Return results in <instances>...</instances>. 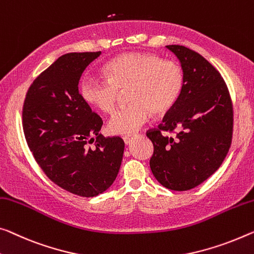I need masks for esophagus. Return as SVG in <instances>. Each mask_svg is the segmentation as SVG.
<instances>
[{
	"label": "esophagus",
	"instance_id": "esophagus-1",
	"mask_svg": "<svg viewBox=\"0 0 254 254\" xmlns=\"http://www.w3.org/2000/svg\"><path fill=\"white\" fill-rule=\"evenodd\" d=\"M132 138H134V137H132V136H125V137H124L125 144H126V145H129V144L131 143V139Z\"/></svg>",
	"mask_w": 254,
	"mask_h": 254
}]
</instances>
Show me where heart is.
<instances>
[{
	"label": "heart",
	"instance_id": "1",
	"mask_svg": "<svg viewBox=\"0 0 254 254\" xmlns=\"http://www.w3.org/2000/svg\"><path fill=\"white\" fill-rule=\"evenodd\" d=\"M108 79L85 77L80 95L85 102L104 114L114 112L119 91H127L129 104L122 108L109 120L112 134L130 135L145 124L150 115L169 112L181 97L185 75L176 61L162 60L151 53L128 52L120 54L103 67Z\"/></svg>",
	"mask_w": 254,
	"mask_h": 254
}]
</instances>
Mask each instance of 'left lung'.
I'll return each mask as SVG.
<instances>
[{
  "mask_svg": "<svg viewBox=\"0 0 254 254\" xmlns=\"http://www.w3.org/2000/svg\"><path fill=\"white\" fill-rule=\"evenodd\" d=\"M181 62L185 86L159 129L146 136L153 143L150 167L155 179L173 190L200 185L228 153L233 135V105L224 79L203 57L182 45H167ZM181 129L175 138L161 131Z\"/></svg>",
  "mask_w": 254,
  "mask_h": 254,
  "instance_id": "8db88e82",
  "label": "left lung"
}]
</instances>
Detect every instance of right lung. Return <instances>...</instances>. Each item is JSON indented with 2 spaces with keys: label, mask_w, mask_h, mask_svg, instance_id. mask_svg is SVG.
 I'll use <instances>...</instances> for the list:
<instances>
[{
  "label": "right lung",
  "mask_w": 254,
  "mask_h": 254,
  "mask_svg": "<svg viewBox=\"0 0 254 254\" xmlns=\"http://www.w3.org/2000/svg\"><path fill=\"white\" fill-rule=\"evenodd\" d=\"M100 54H64L33 81L22 109L27 144L42 170L54 184L84 197L114 184L125 149L123 138L100 134L102 119L78 91L81 73Z\"/></svg>",
  "instance_id": "right-lung-1"
}]
</instances>
